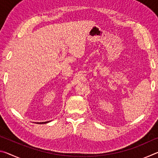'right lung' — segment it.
I'll return each instance as SVG.
<instances>
[{
	"mask_svg": "<svg viewBox=\"0 0 158 158\" xmlns=\"http://www.w3.org/2000/svg\"><path fill=\"white\" fill-rule=\"evenodd\" d=\"M51 121H46V122H42V123H38V124H44V123H49V122H50Z\"/></svg>",
	"mask_w": 158,
	"mask_h": 158,
	"instance_id": "add662e5",
	"label": "right lung"
}]
</instances>
